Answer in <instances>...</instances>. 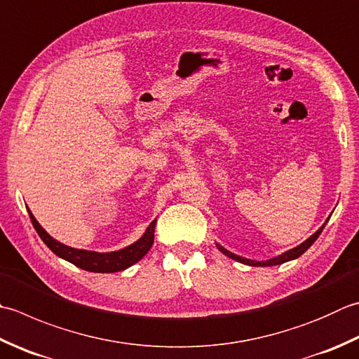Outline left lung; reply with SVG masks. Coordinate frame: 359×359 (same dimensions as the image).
<instances>
[{"label": "left lung", "instance_id": "8db88e82", "mask_svg": "<svg viewBox=\"0 0 359 359\" xmlns=\"http://www.w3.org/2000/svg\"><path fill=\"white\" fill-rule=\"evenodd\" d=\"M327 222H328V219L325 221V224H327ZM325 224H324V226H322L318 231H316V233H313L310 238H308L306 241L299 244L297 248L287 250V252H285V254L278 255V257H276V258L266 259V262H255V259L244 258V257H240V255H236V254H231L230 250L224 249L221 244H216V245H217V249H219L224 255H227V257L231 258V259H236V262H240V263H243V264H248V266H276V264H282V263H286V262H291V259H296V258H299L302 254H305V252L311 248L313 243H314L316 240H318L319 235L322 233V230H324V227H325Z\"/></svg>", "mask_w": 359, "mask_h": 359}]
</instances>
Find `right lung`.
Instances as JSON below:
<instances>
[{
  "mask_svg": "<svg viewBox=\"0 0 359 359\" xmlns=\"http://www.w3.org/2000/svg\"><path fill=\"white\" fill-rule=\"evenodd\" d=\"M27 212H29L32 226L35 230H37L41 241H43L55 255L67 259V262L73 263L74 266H77V268L88 272L104 273V272H118V271L128 269L132 264L140 262V259L149 252V249L154 244V229H156L157 219H154L149 224V227L146 229L143 236L140 238L138 241L128 245V248L119 249L115 252H93V250L74 249V248H69V245L55 241L54 238L49 236L46 233V230L40 226L39 221L35 219L29 208H27Z\"/></svg>",
  "mask_w": 359,
  "mask_h": 359,
  "instance_id": "obj_1",
  "label": "right lung"
}]
</instances>
